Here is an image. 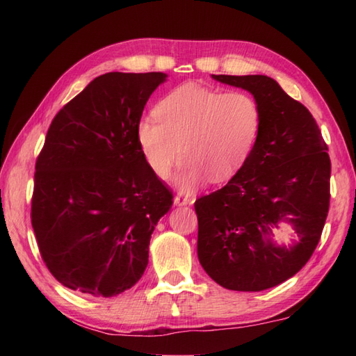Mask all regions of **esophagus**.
<instances>
[{
    "label": "esophagus",
    "instance_id": "obj_1",
    "mask_svg": "<svg viewBox=\"0 0 356 356\" xmlns=\"http://www.w3.org/2000/svg\"><path fill=\"white\" fill-rule=\"evenodd\" d=\"M194 203V197L191 195H184V194H177L174 197V205L176 207H186V205H193Z\"/></svg>",
    "mask_w": 356,
    "mask_h": 356
}]
</instances>
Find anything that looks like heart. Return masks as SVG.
Wrapping results in <instances>:
<instances>
[{
  "label": "heart",
  "mask_w": 356,
  "mask_h": 356,
  "mask_svg": "<svg viewBox=\"0 0 356 356\" xmlns=\"http://www.w3.org/2000/svg\"><path fill=\"white\" fill-rule=\"evenodd\" d=\"M142 120L138 143L147 165L165 179L180 156L176 185L191 191L208 179L228 180L245 163L261 127L259 102L246 92L220 93L188 82L171 90Z\"/></svg>",
  "instance_id": "obj_1"
}]
</instances>
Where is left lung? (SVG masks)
Returning a JSON list of instances; mask_svg holds the SVG:
<instances>
[{"mask_svg": "<svg viewBox=\"0 0 356 356\" xmlns=\"http://www.w3.org/2000/svg\"><path fill=\"white\" fill-rule=\"evenodd\" d=\"M243 88L261 111L259 138L220 190L194 203L197 255L216 283L259 292L293 277L318 245L329 211L330 159L314 116L264 74H211ZM289 222L298 240L275 245L271 231Z\"/></svg>", "mask_w": 356, "mask_h": 356, "instance_id": "8db88e82", "label": "left lung"}]
</instances>
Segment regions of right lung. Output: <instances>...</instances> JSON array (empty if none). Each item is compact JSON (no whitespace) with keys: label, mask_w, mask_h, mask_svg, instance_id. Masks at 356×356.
<instances>
[{"label":"right lung","mask_w":356,"mask_h":356,"mask_svg":"<svg viewBox=\"0 0 356 356\" xmlns=\"http://www.w3.org/2000/svg\"><path fill=\"white\" fill-rule=\"evenodd\" d=\"M166 74L111 72L59 110L35 166L32 226L59 283L116 297L139 282L172 194L151 171L138 127Z\"/></svg>","instance_id":"right-lung-1"}]
</instances>
